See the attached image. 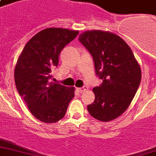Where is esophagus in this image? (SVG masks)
Wrapping results in <instances>:
<instances>
[{"label": "esophagus", "mask_w": 156, "mask_h": 156, "mask_svg": "<svg viewBox=\"0 0 156 156\" xmlns=\"http://www.w3.org/2000/svg\"><path fill=\"white\" fill-rule=\"evenodd\" d=\"M77 90H78V91H79V92H83V91L87 90V87H78V88H77Z\"/></svg>", "instance_id": "34e87169"}]
</instances>
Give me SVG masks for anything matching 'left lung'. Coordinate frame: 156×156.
<instances>
[{
	"label": "left lung",
	"mask_w": 156,
	"mask_h": 156,
	"mask_svg": "<svg viewBox=\"0 0 156 156\" xmlns=\"http://www.w3.org/2000/svg\"><path fill=\"white\" fill-rule=\"evenodd\" d=\"M79 41L93 57L96 73L102 79L93 88L95 101L87 105L96 119L109 122L125 112L141 79V67L128 44L108 31L89 30Z\"/></svg>",
	"instance_id": "1"
}]
</instances>
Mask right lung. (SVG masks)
Wrapping results in <instances>:
<instances>
[{"mask_svg": "<svg viewBox=\"0 0 156 156\" xmlns=\"http://www.w3.org/2000/svg\"><path fill=\"white\" fill-rule=\"evenodd\" d=\"M78 31L48 28L26 44L15 68L19 93L31 114L38 120L53 123L65 117L75 88L50 81L51 69L58 65L60 51L75 38Z\"/></svg>", "mask_w": 156, "mask_h": 156, "instance_id": "obj_1", "label": "right lung"}]
</instances>
